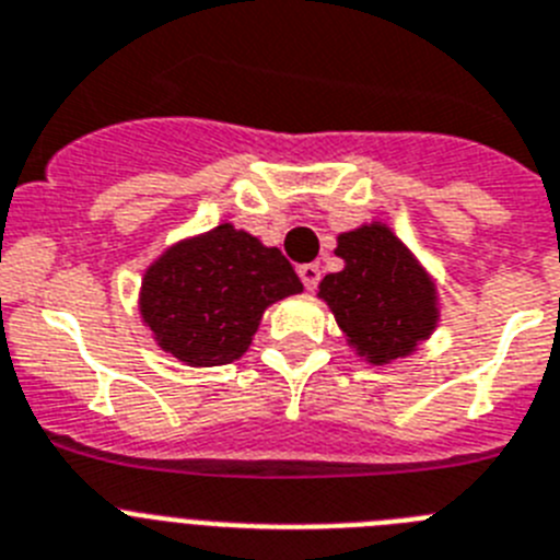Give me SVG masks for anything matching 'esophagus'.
I'll use <instances>...</instances> for the list:
<instances>
[{
    "mask_svg": "<svg viewBox=\"0 0 560 560\" xmlns=\"http://www.w3.org/2000/svg\"><path fill=\"white\" fill-rule=\"evenodd\" d=\"M299 279L304 281V287H307V290H315V287H318V281H320V267L318 265H301L299 267Z\"/></svg>",
    "mask_w": 560,
    "mask_h": 560,
    "instance_id": "esophagus-1",
    "label": "esophagus"
}]
</instances>
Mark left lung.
I'll return each mask as SVG.
<instances>
[{
  "mask_svg": "<svg viewBox=\"0 0 560 560\" xmlns=\"http://www.w3.org/2000/svg\"><path fill=\"white\" fill-rule=\"evenodd\" d=\"M343 270L324 276L318 295L329 304L349 347L374 366L406 358L434 332L436 287L420 261L381 222L340 233Z\"/></svg>",
  "mask_w": 560,
  "mask_h": 560,
  "instance_id": "8db88e82",
  "label": "left lung"
}]
</instances>
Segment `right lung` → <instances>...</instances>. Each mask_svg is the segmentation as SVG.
Masks as SVG:
<instances>
[{
  "label": "right lung",
  "instance_id": "add662e5",
  "mask_svg": "<svg viewBox=\"0 0 560 560\" xmlns=\"http://www.w3.org/2000/svg\"><path fill=\"white\" fill-rule=\"evenodd\" d=\"M301 290L279 247L225 222L172 245L145 270L140 315L177 361L225 366L247 352L261 313Z\"/></svg>",
  "mask_w": 560,
  "mask_h": 560
}]
</instances>
